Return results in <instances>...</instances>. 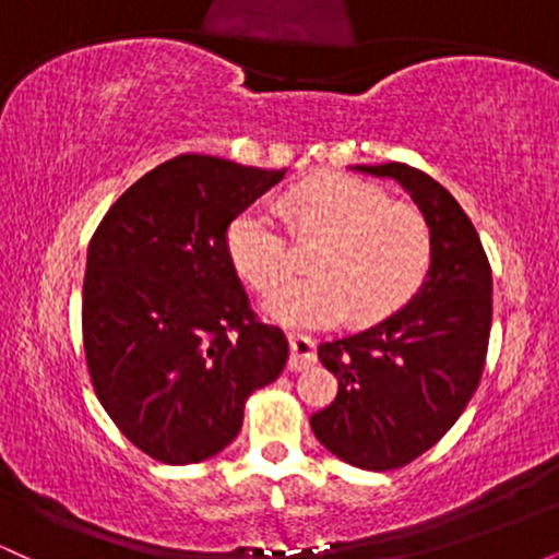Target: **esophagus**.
Listing matches in <instances>:
<instances>
[{"label": "esophagus", "instance_id": "obj_1", "mask_svg": "<svg viewBox=\"0 0 559 559\" xmlns=\"http://www.w3.org/2000/svg\"><path fill=\"white\" fill-rule=\"evenodd\" d=\"M288 349H292V357H288V370H305L316 362V342L307 336H288Z\"/></svg>", "mask_w": 559, "mask_h": 559}]
</instances>
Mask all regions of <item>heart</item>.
Listing matches in <instances>:
<instances>
[{
  "instance_id": "b5f03b06",
  "label": "heart",
  "mask_w": 559,
  "mask_h": 559,
  "mask_svg": "<svg viewBox=\"0 0 559 559\" xmlns=\"http://www.w3.org/2000/svg\"><path fill=\"white\" fill-rule=\"evenodd\" d=\"M299 234H325L312 273L281 284L265 299L267 316L294 329H331L349 312L373 323L418 292L431 265V228L415 207L391 202L378 186L338 173L299 183L288 199ZM228 258L260 292L292 267L286 228L267 202L236 213L226 230Z\"/></svg>"
}]
</instances>
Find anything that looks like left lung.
<instances>
[{"instance_id": "obj_1", "label": "left lung", "mask_w": 559, "mask_h": 559, "mask_svg": "<svg viewBox=\"0 0 559 559\" xmlns=\"http://www.w3.org/2000/svg\"><path fill=\"white\" fill-rule=\"evenodd\" d=\"M391 178L431 228V265L415 297L381 323L318 346L338 394L310 418L318 441L362 471H394L428 452L478 389L491 331V267L449 191L404 163L355 165Z\"/></svg>"}]
</instances>
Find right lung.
<instances>
[{"instance_id": "add662e5", "label": "right lung", "mask_w": 559, "mask_h": 559, "mask_svg": "<svg viewBox=\"0 0 559 559\" xmlns=\"http://www.w3.org/2000/svg\"><path fill=\"white\" fill-rule=\"evenodd\" d=\"M286 170L181 155L102 217L83 278V349L102 407L168 465L215 457L243 402L284 370L286 336L249 307L226 230Z\"/></svg>"}]
</instances>
